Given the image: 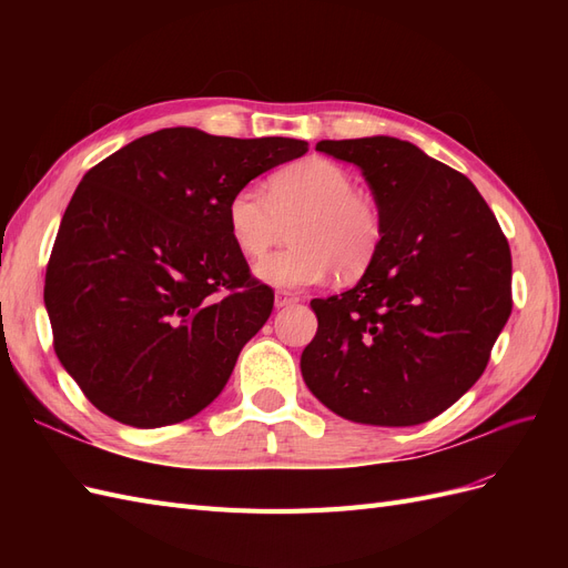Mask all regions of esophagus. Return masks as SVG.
<instances>
[{
  "mask_svg": "<svg viewBox=\"0 0 568 568\" xmlns=\"http://www.w3.org/2000/svg\"><path fill=\"white\" fill-rule=\"evenodd\" d=\"M294 303H298V296L291 294V291H277V294H274V307H288Z\"/></svg>",
  "mask_w": 568,
  "mask_h": 568,
  "instance_id": "1",
  "label": "esophagus"
}]
</instances>
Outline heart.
I'll use <instances>...</instances> for the list:
<instances>
[{
    "label": "heart",
    "instance_id": "heart-1",
    "mask_svg": "<svg viewBox=\"0 0 568 568\" xmlns=\"http://www.w3.org/2000/svg\"><path fill=\"white\" fill-rule=\"evenodd\" d=\"M291 232L288 251L253 267L255 277L277 288H303L336 277L357 280L382 244V215L357 192L351 170L326 159L288 165L263 186H242L227 201V230L236 251L261 257Z\"/></svg>",
    "mask_w": 568,
    "mask_h": 568
}]
</instances>
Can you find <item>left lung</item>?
<instances>
[{
    "label": "left lung",
    "instance_id": "8db88e82",
    "mask_svg": "<svg viewBox=\"0 0 568 568\" xmlns=\"http://www.w3.org/2000/svg\"><path fill=\"white\" fill-rule=\"evenodd\" d=\"M317 151L363 170L382 244L353 288L311 301L303 382L357 424L434 419L478 382L509 320L507 239L476 186L415 144L376 134Z\"/></svg>",
    "mask_w": 568,
    "mask_h": 568
}]
</instances>
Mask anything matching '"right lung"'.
Returning a JSON list of instances; mask_svg holds the SVG:
<instances>
[{
    "instance_id": "right-lung-1",
    "label": "right lung",
    "mask_w": 568,
    "mask_h": 568,
    "mask_svg": "<svg viewBox=\"0 0 568 568\" xmlns=\"http://www.w3.org/2000/svg\"><path fill=\"white\" fill-rule=\"evenodd\" d=\"M305 151L288 136L165 128L82 178L49 257L44 305L61 365L97 409L156 428L217 398L274 303L232 242L227 201Z\"/></svg>"
}]
</instances>
